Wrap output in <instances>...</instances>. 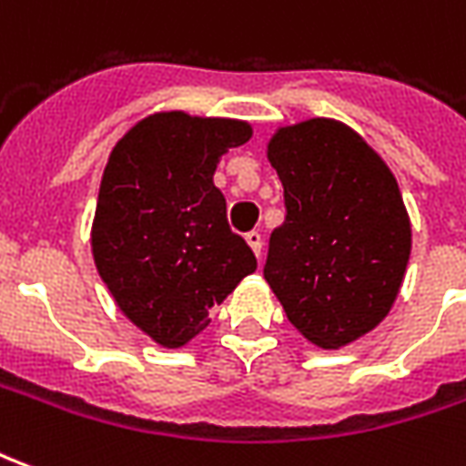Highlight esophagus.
<instances>
[{
    "label": "esophagus",
    "mask_w": 466,
    "mask_h": 466,
    "mask_svg": "<svg viewBox=\"0 0 466 466\" xmlns=\"http://www.w3.org/2000/svg\"><path fill=\"white\" fill-rule=\"evenodd\" d=\"M247 244L252 247V252L257 254V257H262V234L259 232H249L247 234Z\"/></svg>",
    "instance_id": "34e87169"
}]
</instances>
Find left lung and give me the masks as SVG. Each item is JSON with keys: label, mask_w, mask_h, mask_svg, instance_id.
I'll list each match as a JSON object with an SVG mask.
<instances>
[{"label": "left lung", "mask_w": 466, "mask_h": 466, "mask_svg": "<svg viewBox=\"0 0 466 466\" xmlns=\"http://www.w3.org/2000/svg\"><path fill=\"white\" fill-rule=\"evenodd\" d=\"M267 157L287 217L269 237L264 279L309 342L339 350L400 294L411 227L397 179L360 134L322 116L277 129Z\"/></svg>", "instance_id": "obj_1"}]
</instances>
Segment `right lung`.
<instances>
[{
	"instance_id": "obj_1",
	"label": "right lung",
	"mask_w": 466,
	"mask_h": 466,
	"mask_svg": "<svg viewBox=\"0 0 466 466\" xmlns=\"http://www.w3.org/2000/svg\"><path fill=\"white\" fill-rule=\"evenodd\" d=\"M249 137L239 119L159 112L109 154L92 224L96 272L116 307L162 347L194 339L257 269L214 187L222 154Z\"/></svg>"
}]
</instances>
